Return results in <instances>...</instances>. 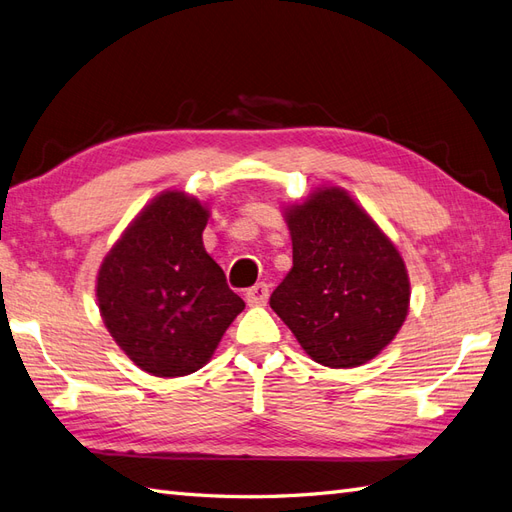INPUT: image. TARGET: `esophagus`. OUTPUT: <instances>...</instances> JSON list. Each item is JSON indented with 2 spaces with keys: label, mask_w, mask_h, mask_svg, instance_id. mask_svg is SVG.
<instances>
[{
  "label": "esophagus",
  "mask_w": 512,
  "mask_h": 512,
  "mask_svg": "<svg viewBox=\"0 0 512 512\" xmlns=\"http://www.w3.org/2000/svg\"><path fill=\"white\" fill-rule=\"evenodd\" d=\"M246 303L253 305V307H259V305H266L268 303V296H270V290L266 283H257L253 285L251 290H246Z\"/></svg>",
  "instance_id": "1"
}]
</instances>
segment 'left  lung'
Listing matches in <instances>:
<instances>
[{
    "mask_svg": "<svg viewBox=\"0 0 512 512\" xmlns=\"http://www.w3.org/2000/svg\"><path fill=\"white\" fill-rule=\"evenodd\" d=\"M283 218L294 266L270 307L316 363L372 361L409 316L411 283L396 244L339 186L316 188Z\"/></svg>",
    "mask_w": 512,
    "mask_h": 512,
    "instance_id": "obj_1",
    "label": "left lung"
}]
</instances>
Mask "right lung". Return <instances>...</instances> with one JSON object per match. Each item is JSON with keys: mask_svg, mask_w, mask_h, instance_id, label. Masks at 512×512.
I'll return each instance as SVG.
<instances>
[{"mask_svg": "<svg viewBox=\"0 0 512 512\" xmlns=\"http://www.w3.org/2000/svg\"><path fill=\"white\" fill-rule=\"evenodd\" d=\"M207 220V203L164 190L129 222L99 266L103 324L147 374L177 378L201 370L244 309L205 251Z\"/></svg>", "mask_w": 512, "mask_h": 512, "instance_id": "1", "label": "right lung"}]
</instances>
